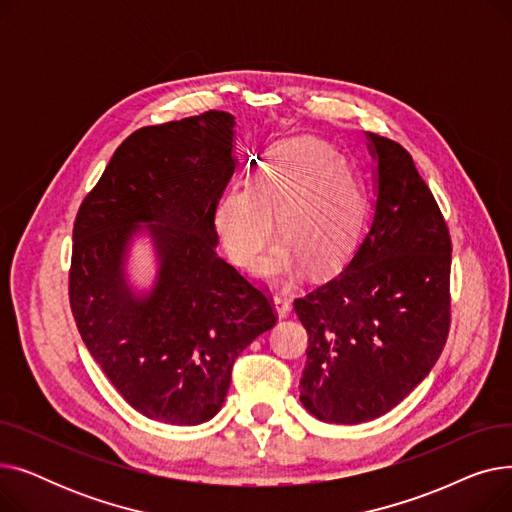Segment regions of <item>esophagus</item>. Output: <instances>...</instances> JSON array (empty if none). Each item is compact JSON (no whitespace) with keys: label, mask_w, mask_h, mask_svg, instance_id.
Segmentation results:
<instances>
[{"label":"esophagus","mask_w":512,"mask_h":512,"mask_svg":"<svg viewBox=\"0 0 512 512\" xmlns=\"http://www.w3.org/2000/svg\"><path fill=\"white\" fill-rule=\"evenodd\" d=\"M274 307H276L278 317H288L290 311H292V303H290L288 297H284V294H276V297H274Z\"/></svg>","instance_id":"esophagus-1"}]
</instances>
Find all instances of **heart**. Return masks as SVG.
I'll use <instances>...</instances> for the list:
<instances>
[{
	"label": "heart",
	"mask_w": 512,
	"mask_h": 512,
	"mask_svg": "<svg viewBox=\"0 0 512 512\" xmlns=\"http://www.w3.org/2000/svg\"><path fill=\"white\" fill-rule=\"evenodd\" d=\"M365 197L357 174L324 141L284 139L267 155L263 170L247 186H232L215 205L218 230L228 255L245 270L263 259L280 224L286 238L261 267L272 282L299 276L303 261L315 270L340 261L361 230Z\"/></svg>",
	"instance_id": "obj_1"
}]
</instances>
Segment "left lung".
<instances>
[{
	"instance_id": "obj_1",
	"label": "left lung",
	"mask_w": 512,
	"mask_h": 512,
	"mask_svg": "<svg viewBox=\"0 0 512 512\" xmlns=\"http://www.w3.org/2000/svg\"><path fill=\"white\" fill-rule=\"evenodd\" d=\"M371 222L351 259L294 301L309 334L303 407L355 425L392 411L432 371L450 328V234L411 153L367 132Z\"/></svg>"
}]
</instances>
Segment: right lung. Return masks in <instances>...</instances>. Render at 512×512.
<instances>
[{
  "instance_id": "1",
  "label": "right lung",
  "mask_w": 512,
  "mask_h": 512,
  "mask_svg": "<svg viewBox=\"0 0 512 512\" xmlns=\"http://www.w3.org/2000/svg\"><path fill=\"white\" fill-rule=\"evenodd\" d=\"M234 116L134 130L116 149L72 230L70 309L89 353L141 415L199 425L224 405L238 355L276 313L215 245V205L236 170ZM158 255L149 293L125 278L131 236Z\"/></svg>"
}]
</instances>
